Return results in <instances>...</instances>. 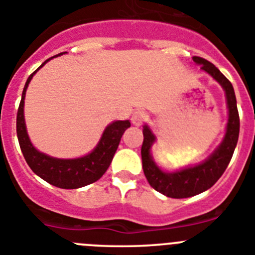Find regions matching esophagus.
Listing matches in <instances>:
<instances>
[{"mask_svg": "<svg viewBox=\"0 0 255 255\" xmlns=\"http://www.w3.org/2000/svg\"><path fill=\"white\" fill-rule=\"evenodd\" d=\"M130 121H132L133 125L137 126V127H139V126H141L142 123H143L144 121H146V114H144L143 112H141V111L134 112V113H133L132 119H130Z\"/></svg>", "mask_w": 255, "mask_h": 255, "instance_id": "1", "label": "esophagus"}]
</instances>
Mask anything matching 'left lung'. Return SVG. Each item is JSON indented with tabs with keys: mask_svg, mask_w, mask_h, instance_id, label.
Masks as SVG:
<instances>
[{
	"mask_svg": "<svg viewBox=\"0 0 255 255\" xmlns=\"http://www.w3.org/2000/svg\"><path fill=\"white\" fill-rule=\"evenodd\" d=\"M193 61L216 80L225 90L229 108V121L221 144L211 153L208 159L196 166L174 173H165L155 164L150 153L151 146L155 142V136L147 126H143L141 156L144 176L153 189L170 198H188L210 189L226 170L239 138L240 119L233 85L220 72L219 68L207 59L193 57Z\"/></svg>",
	"mask_w": 255,
	"mask_h": 255,
	"instance_id": "left-lung-1",
	"label": "left lung"
}]
</instances>
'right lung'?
I'll list each match as a JSON object with an SVG mask.
<instances>
[{
  "mask_svg": "<svg viewBox=\"0 0 255 255\" xmlns=\"http://www.w3.org/2000/svg\"><path fill=\"white\" fill-rule=\"evenodd\" d=\"M63 53H59L58 56ZM49 59H47L39 68H42ZM36 71L31 73L25 84L21 102L17 109V117H16L17 138H19L20 148L27 165L43 180L62 189H76V188L85 187L99 180L111 165L123 133L127 128L130 127L129 121H117V122L111 123L105 128L96 147L89 155L82 156L79 159H57V157H50L45 153L39 152L29 139L24 119L25 93Z\"/></svg>",
  "mask_w": 255,
  "mask_h": 255,
  "instance_id": "obj_1",
  "label": "right lung"
}]
</instances>
